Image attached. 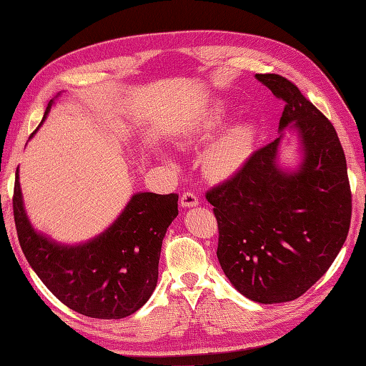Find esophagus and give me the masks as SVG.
<instances>
[{
  "instance_id": "esophagus-1",
  "label": "esophagus",
  "mask_w": 366,
  "mask_h": 366,
  "mask_svg": "<svg viewBox=\"0 0 366 366\" xmlns=\"http://www.w3.org/2000/svg\"><path fill=\"white\" fill-rule=\"evenodd\" d=\"M198 197L193 192H184L181 197V206L184 207H195L198 206Z\"/></svg>"
}]
</instances>
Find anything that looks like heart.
<instances>
[{
    "instance_id": "obj_1",
    "label": "heart",
    "mask_w": 366,
    "mask_h": 366,
    "mask_svg": "<svg viewBox=\"0 0 366 366\" xmlns=\"http://www.w3.org/2000/svg\"><path fill=\"white\" fill-rule=\"evenodd\" d=\"M224 118V108L217 107L203 122V132L209 134L220 126ZM253 146V130L248 126L229 129L212 144L206 155V168L217 177L229 176L244 165Z\"/></svg>"
}]
</instances>
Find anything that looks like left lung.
Here are the masks:
<instances>
[{
    "mask_svg": "<svg viewBox=\"0 0 366 366\" xmlns=\"http://www.w3.org/2000/svg\"><path fill=\"white\" fill-rule=\"evenodd\" d=\"M256 79L285 102L280 129L294 122L305 159L295 173L280 169L277 138L207 190L206 199L214 206L224 275L245 297L280 303L305 294L335 261L351 224L352 193L333 124L291 80Z\"/></svg>",
    "mask_w": 366,
    "mask_h": 366,
    "instance_id": "left-lung-1",
    "label": "left lung"
}]
</instances>
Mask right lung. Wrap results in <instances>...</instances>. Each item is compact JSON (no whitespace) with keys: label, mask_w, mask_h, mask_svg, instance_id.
<instances>
[{"label":"right lung","mask_w":366,"mask_h":366,"mask_svg":"<svg viewBox=\"0 0 366 366\" xmlns=\"http://www.w3.org/2000/svg\"><path fill=\"white\" fill-rule=\"evenodd\" d=\"M51 107H46L44 118ZM176 193H137L110 228L91 242L64 247L31 228L21 204L19 173L14 184V222L29 266L74 312L97 320L134 315L151 297L167 228L177 215Z\"/></svg>","instance_id":"add662e5"}]
</instances>
